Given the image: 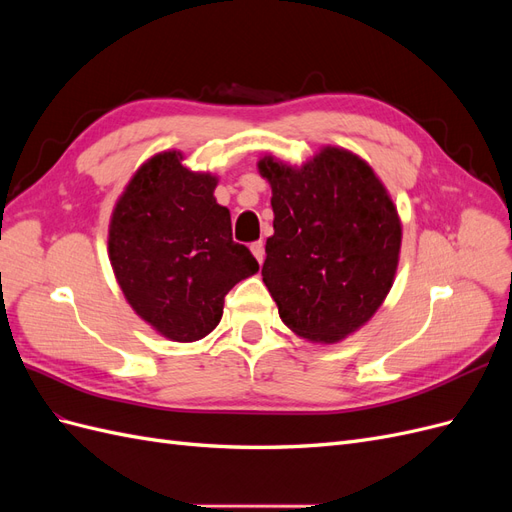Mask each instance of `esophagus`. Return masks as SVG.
Masks as SVG:
<instances>
[{
  "mask_svg": "<svg viewBox=\"0 0 512 512\" xmlns=\"http://www.w3.org/2000/svg\"><path fill=\"white\" fill-rule=\"evenodd\" d=\"M250 250H252V254L256 256V260L262 265V260H265V243H262V241H254V243L250 245Z\"/></svg>",
  "mask_w": 512,
  "mask_h": 512,
  "instance_id": "obj_1",
  "label": "esophagus"
}]
</instances>
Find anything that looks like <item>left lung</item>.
Returning a JSON list of instances; mask_svg holds the SVG:
<instances>
[{
	"label": "left lung",
	"mask_w": 512,
	"mask_h": 512,
	"mask_svg": "<svg viewBox=\"0 0 512 512\" xmlns=\"http://www.w3.org/2000/svg\"><path fill=\"white\" fill-rule=\"evenodd\" d=\"M258 170L271 183L275 215L262 282L290 331L339 342L393 286L401 247L393 200L365 160L339 147L301 168L267 156Z\"/></svg>",
	"instance_id": "left-lung-1"
}]
</instances>
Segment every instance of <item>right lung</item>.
I'll use <instances>...</instances> for the list:
<instances>
[{
    "mask_svg": "<svg viewBox=\"0 0 512 512\" xmlns=\"http://www.w3.org/2000/svg\"><path fill=\"white\" fill-rule=\"evenodd\" d=\"M179 151L147 160L117 200L108 256L134 312L173 342H196L222 318L224 297L258 262L232 241L218 177L192 173Z\"/></svg>",
    "mask_w": 512,
    "mask_h": 512,
    "instance_id": "1",
    "label": "right lung"
}]
</instances>
